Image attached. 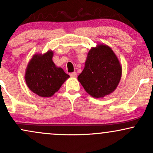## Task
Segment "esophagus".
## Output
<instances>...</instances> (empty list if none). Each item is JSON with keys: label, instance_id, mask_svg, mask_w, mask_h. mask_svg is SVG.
<instances>
[{"label": "esophagus", "instance_id": "obj_1", "mask_svg": "<svg viewBox=\"0 0 153 153\" xmlns=\"http://www.w3.org/2000/svg\"><path fill=\"white\" fill-rule=\"evenodd\" d=\"M70 75H71V77H74V78H75V77L77 76V73H75V72H73V73H70Z\"/></svg>", "mask_w": 153, "mask_h": 153}]
</instances>
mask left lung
<instances>
[{
  "instance_id": "1",
  "label": "left lung",
  "mask_w": 153,
  "mask_h": 153,
  "mask_svg": "<svg viewBox=\"0 0 153 153\" xmlns=\"http://www.w3.org/2000/svg\"><path fill=\"white\" fill-rule=\"evenodd\" d=\"M122 73V65L114 51L108 45L99 44L89 50L78 80L88 94L100 99L115 91Z\"/></svg>"
}]
</instances>
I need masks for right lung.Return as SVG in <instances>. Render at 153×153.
I'll return each instance as SVG.
<instances>
[{
    "instance_id": "1",
    "label": "right lung",
    "mask_w": 153,
    "mask_h": 153,
    "mask_svg": "<svg viewBox=\"0 0 153 153\" xmlns=\"http://www.w3.org/2000/svg\"><path fill=\"white\" fill-rule=\"evenodd\" d=\"M52 57V50L45 54H35L26 67L24 76L26 85L33 93L41 97L53 96L70 77L62 68L55 65Z\"/></svg>"
}]
</instances>
